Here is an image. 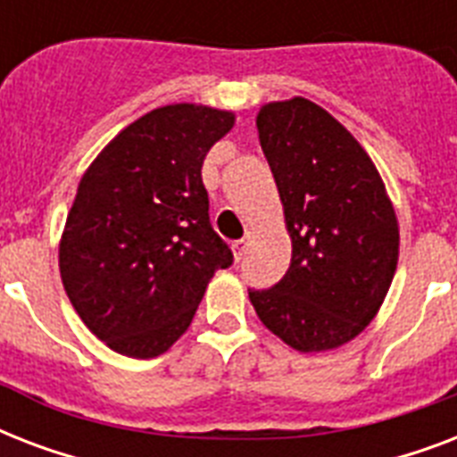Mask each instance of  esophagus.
Here are the masks:
<instances>
[{
    "mask_svg": "<svg viewBox=\"0 0 457 457\" xmlns=\"http://www.w3.org/2000/svg\"><path fill=\"white\" fill-rule=\"evenodd\" d=\"M251 246V237H244V239H237L235 244H232V249H235V258L237 261H242V256L249 251Z\"/></svg>",
    "mask_w": 457,
    "mask_h": 457,
    "instance_id": "1",
    "label": "esophagus"
}]
</instances>
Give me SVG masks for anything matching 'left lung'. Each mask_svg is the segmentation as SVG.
<instances>
[{"mask_svg":"<svg viewBox=\"0 0 457 457\" xmlns=\"http://www.w3.org/2000/svg\"><path fill=\"white\" fill-rule=\"evenodd\" d=\"M258 139L285 206L292 263L249 289L258 318L301 353L346 344L372 322L398 263V220L358 139L303 96L265 104Z\"/></svg>","mask_w":457,"mask_h":457,"instance_id":"obj_1","label":"left lung"}]
</instances>
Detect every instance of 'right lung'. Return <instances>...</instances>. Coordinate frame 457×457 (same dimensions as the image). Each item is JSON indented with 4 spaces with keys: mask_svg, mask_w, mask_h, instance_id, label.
<instances>
[{
    "mask_svg": "<svg viewBox=\"0 0 457 457\" xmlns=\"http://www.w3.org/2000/svg\"><path fill=\"white\" fill-rule=\"evenodd\" d=\"M235 113L170 104L137 118L80 179L59 244L68 299L118 353L156 358L187 332L232 251L208 220L201 165Z\"/></svg>",
    "mask_w": 457,
    "mask_h": 457,
    "instance_id": "obj_1",
    "label": "right lung"
}]
</instances>
